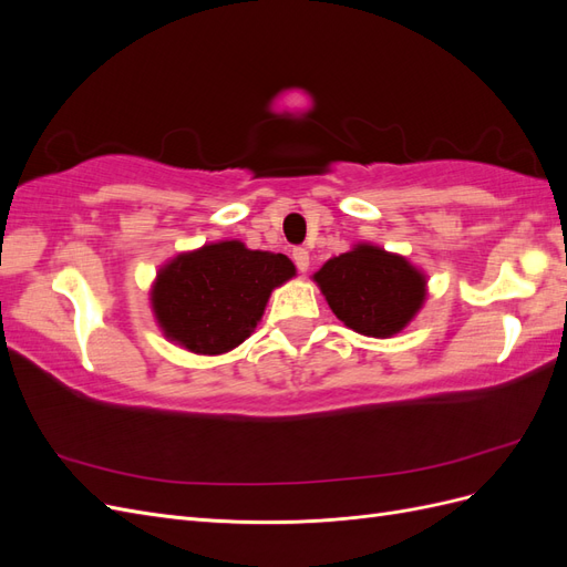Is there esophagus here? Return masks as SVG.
<instances>
[{
	"mask_svg": "<svg viewBox=\"0 0 567 567\" xmlns=\"http://www.w3.org/2000/svg\"><path fill=\"white\" fill-rule=\"evenodd\" d=\"M293 262L300 271H307V267H310V252H307V248H293Z\"/></svg>",
	"mask_w": 567,
	"mask_h": 567,
	"instance_id": "esophagus-1",
	"label": "esophagus"
}]
</instances>
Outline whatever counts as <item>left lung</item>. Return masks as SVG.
Returning a JSON list of instances; mask_svg holds the SVG:
<instances>
[{
  "mask_svg": "<svg viewBox=\"0 0 567 567\" xmlns=\"http://www.w3.org/2000/svg\"><path fill=\"white\" fill-rule=\"evenodd\" d=\"M315 281L340 321L373 338L400 333L425 298V279L416 267L367 244L326 262Z\"/></svg>",
  "mask_w": 567,
  "mask_h": 567,
  "instance_id": "8db88e82",
  "label": "left lung"
}]
</instances>
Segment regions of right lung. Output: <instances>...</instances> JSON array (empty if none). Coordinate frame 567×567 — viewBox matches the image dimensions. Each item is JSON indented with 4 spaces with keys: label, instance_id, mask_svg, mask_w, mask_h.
<instances>
[{
    "label": "right lung",
    "instance_id": "right-lung-1",
    "mask_svg": "<svg viewBox=\"0 0 567 567\" xmlns=\"http://www.w3.org/2000/svg\"><path fill=\"white\" fill-rule=\"evenodd\" d=\"M296 274L281 252L238 241L175 257L153 286V312L167 338L198 354H221L250 336L271 290Z\"/></svg>",
    "mask_w": 567,
    "mask_h": 567
}]
</instances>
